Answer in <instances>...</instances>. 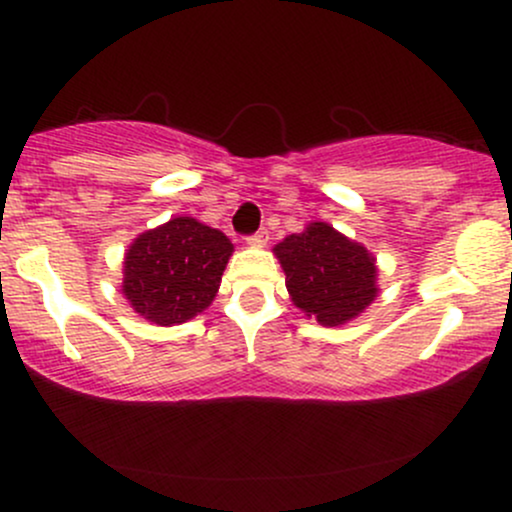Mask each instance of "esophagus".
I'll use <instances>...</instances> for the list:
<instances>
[{
	"instance_id": "obj_1",
	"label": "esophagus",
	"mask_w": 512,
	"mask_h": 512,
	"mask_svg": "<svg viewBox=\"0 0 512 512\" xmlns=\"http://www.w3.org/2000/svg\"><path fill=\"white\" fill-rule=\"evenodd\" d=\"M269 243V233L267 231H257L255 236L248 238V245L250 248H264V245Z\"/></svg>"
}]
</instances>
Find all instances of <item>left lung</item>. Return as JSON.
I'll return each mask as SVG.
<instances>
[{
    "label": "left lung",
    "instance_id": "8db88e82",
    "mask_svg": "<svg viewBox=\"0 0 512 512\" xmlns=\"http://www.w3.org/2000/svg\"><path fill=\"white\" fill-rule=\"evenodd\" d=\"M291 303L320 325L354 320L378 298V262L366 245L325 221H310L274 245Z\"/></svg>",
    "mask_w": 512,
    "mask_h": 512
}]
</instances>
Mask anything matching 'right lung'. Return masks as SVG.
I'll return each instance as SVG.
<instances>
[{
  "instance_id": "add662e5",
  "label": "right lung",
  "mask_w": 512,
  "mask_h": 512,
  "mask_svg": "<svg viewBox=\"0 0 512 512\" xmlns=\"http://www.w3.org/2000/svg\"><path fill=\"white\" fill-rule=\"evenodd\" d=\"M233 243L219 228L173 216L132 240L122 262V296L151 325L173 327L216 298Z\"/></svg>"
}]
</instances>
